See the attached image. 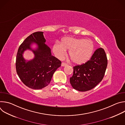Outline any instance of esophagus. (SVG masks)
<instances>
[{
    "instance_id": "esophagus-1",
    "label": "esophagus",
    "mask_w": 125,
    "mask_h": 125,
    "mask_svg": "<svg viewBox=\"0 0 125 125\" xmlns=\"http://www.w3.org/2000/svg\"><path fill=\"white\" fill-rule=\"evenodd\" d=\"M67 63H64V62L62 63V64H61V66H63V67L66 66H67Z\"/></svg>"
}]
</instances>
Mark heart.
<instances>
[{
    "label": "heart",
    "mask_w": 125,
    "mask_h": 125,
    "mask_svg": "<svg viewBox=\"0 0 125 125\" xmlns=\"http://www.w3.org/2000/svg\"><path fill=\"white\" fill-rule=\"evenodd\" d=\"M69 50L70 58L76 64H83L91 58L94 50V45L91 40L66 37L61 42H56L53 46V51L58 58H62Z\"/></svg>",
    "instance_id": "obj_1"
}]
</instances>
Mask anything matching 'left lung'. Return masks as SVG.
<instances>
[{"label": "left lung", "instance_id": "8db88e82", "mask_svg": "<svg viewBox=\"0 0 125 125\" xmlns=\"http://www.w3.org/2000/svg\"><path fill=\"white\" fill-rule=\"evenodd\" d=\"M107 66V58L104 50L97 49L86 63L73 67L74 72L70 78V83L80 92L90 91L103 79Z\"/></svg>", "mask_w": 125, "mask_h": 125}]
</instances>
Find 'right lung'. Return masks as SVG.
<instances>
[{"label":"right lung","mask_w":125,"mask_h":125,"mask_svg":"<svg viewBox=\"0 0 125 125\" xmlns=\"http://www.w3.org/2000/svg\"><path fill=\"white\" fill-rule=\"evenodd\" d=\"M43 32L37 31L28 37L20 45L16 60L17 73L21 81L28 87L40 90L49 84L53 74L61 66V62L51 55L50 48L45 44L46 40ZM33 42L38 47L32 50L30 45ZM31 50L35 57L27 61L22 56L23 52Z\"/></svg>","instance_id":"1"}]
</instances>
